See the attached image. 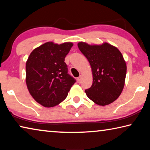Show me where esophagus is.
Wrapping results in <instances>:
<instances>
[{"instance_id": "obj_1", "label": "esophagus", "mask_w": 150, "mask_h": 150, "mask_svg": "<svg viewBox=\"0 0 150 150\" xmlns=\"http://www.w3.org/2000/svg\"><path fill=\"white\" fill-rule=\"evenodd\" d=\"M81 78H82V77H81V76H79V77L77 78V81L79 83L81 82Z\"/></svg>"}]
</instances>
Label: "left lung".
<instances>
[{
  "label": "left lung",
  "instance_id": "left-lung-1",
  "mask_svg": "<svg viewBox=\"0 0 150 150\" xmlns=\"http://www.w3.org/2000/svg\"><path fill=\"white\" fill-rule=\"evenodd\" d=\"M78 47L90 63L93 73V84L85 90L86 95L100 106L114 102L123 90L126 75L121 52L108 43L91 45L79 42Z\"/></svg>",
  "mask_w": 150,
  "mask_h": 150
}]
</instances>
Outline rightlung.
<instances>
[{
    "label": "right lung",
    "mask_w": 150,
    "mask_h": 150,
    "mask_svg": "<svg viewBox=\"0 0 150 150\" xmlns=\"http://www.w3.org/2000/svg\"><path fill=\"white\" fill-rule=\"evenodd\" d=\"M73 44L46 42L32 51L26 64V82L30 95L45 107L64 100L76 80L68 73L65 57Z\"/></svg>",
    "instance_id": "add662e5"
}]
</instances>
